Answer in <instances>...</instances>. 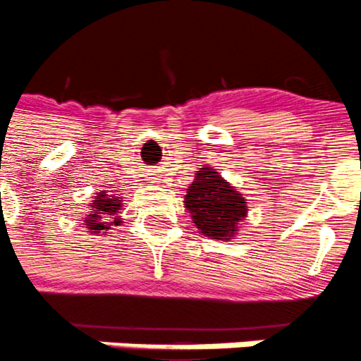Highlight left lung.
I'll return each instance as SVG.
<instances>
[{
  "instance_id": "1",
  "label": "left lung",
  "mask_w": 361,
  "mask_h": 361,
  "mask_svg": "<svg viewBox=\"0 0 361 361\" xmlns=\"http://www.w3.org/2000/svg\"><path fill=\"white\" fill-rule=\"evenodd\" d=\"M183 202L199 234L216 241L234 240L248 215L243 192L209 166L195 171Z\"/></svg>"
}]
</instances>
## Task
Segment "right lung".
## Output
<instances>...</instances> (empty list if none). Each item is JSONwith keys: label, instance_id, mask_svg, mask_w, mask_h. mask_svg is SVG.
<instances>
[{"label": "right lung", "instance_id": "right-lung-1", "mask_svg": "<svg viewBox=\"0 0 361 361\" xmlns=\"http://www.w3.org/2000/svg\"><path fill=\"white\" fill-rule=\"evenodd\" d=\"M123 197L118 194H107L106 190L95 192L90 202V212L82 216V226L87 233L107 234L113 227L121 226L120 209H123Z\"/></svg>", "mask_w": 361, "mask_h": 361}]
</instances>
